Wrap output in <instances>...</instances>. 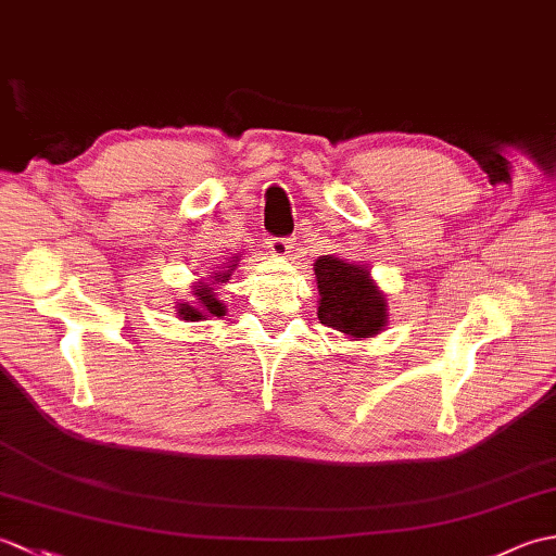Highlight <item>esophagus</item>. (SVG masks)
<instances>
[{"label": "esophagus", "mask_w": 556, "mask_h": 556, "mask_svg": "<svg viewBox=\"0 0 556 556\" xmlns=\"http://www.w3.org/2000/svg\"><path fill=\"white\" fill-rule=\"evenodd\" d=\"M267 248L271 251V255L285 257V255L291 253L293 243H291V239H281V236H271V239H267Z\"/></svg>", "instance_id": "obj_1"}]
</instances>
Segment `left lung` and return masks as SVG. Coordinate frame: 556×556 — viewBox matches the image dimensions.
<instances>
[{
    "mask_svg": "<svg viewBox=\"0 0 556 556\" xmlns=\"http://www.w3.org/2000/svg\"><path fill=\"white\" fill-rule=\"evenodd\" d=\"M320 289V323L349 337H372L387 320L382 293L375 289L368 269L323 255L315 263Z\"/></svg>",
    "mask_w": 556,
    "mask_h": 556,
    "instance_id": "obj_1",
    "label": "left lung"
}]
</instances>
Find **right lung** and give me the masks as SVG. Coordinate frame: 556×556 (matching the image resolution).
I'll use <instances>...</instances> for the list:
<instances>
[{
    "instance_id": "add662e5",
    "label": "right lung",
    "mask_w": 556,
    "mask_h": 556,
    "mask_svg": "<svg viewBox=\"0 0 556 556\" xmlns=\"http://www.w3.org/2000/svg\"><path fill=\"white\" fill-rule=\"evenodd\" d=\"M229 279V269L227 271H217L215 275V279H212V285H217V281H227ZM212 285H203V287H198L195 289V303H198V308H193V305H188V303H181L179 305V315L184 317V320H200V317H205V315H224V303H219L217 299H215V289H212Z\"/></svg>"
}]
</instances>
